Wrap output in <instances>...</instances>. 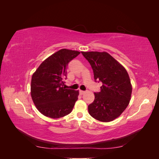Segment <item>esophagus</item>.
<instances>
[{
	"label": "esophagus",
	"instance_id": "esophagus-1",
	"mask_svg": "<svg viewBox=\"0 0 159 159\" xmlns=\"http://www.w3.org/2000/svg\"><path fill=\"white\" fill-rule=\"evenodd\" d=\"M85 93V91H82V90H80V93L81 94V95H83L84 93Z\"/></svg>",
	"mask_w": 159,
	"mask_h": 159
}]
</instances>
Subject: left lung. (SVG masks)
I'll list each match as a JSON object with an SVG mask.
<instances>
[{
    "label": "left lung",
    "mask_w": 159,
    "mask_h": 159,
    "mask_svg": "<svg viewBox=\"0 0 159 159\" xmlns=\"http://www.w3.org/2000/svg\"><path fill=\"white\" fill-rule=\"evenodd\" d=\"M92 68L94 79L102 82L99 92L88 105L89 115L102 122L117 118L127 108L132 93V86L127 70L109 54L103 52H81Z\"/></svg>",
    "instance_id": "8db88e82"
}]
</instances>
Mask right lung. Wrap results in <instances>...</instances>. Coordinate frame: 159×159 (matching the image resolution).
Returning <instances> with one entry per match:
<instances>
[{
  "label": "right lung",
  "mask_w": 159,
  "mask_h": 159,
  "mask_svg": "<svg viewBox=\"0 0 159 159\" xmlns=\"http://www.w3.org/2000/svg\"><path fill=\"white\" fill-rule=\"evenodd\" d=\"M80 54L78 51L61 49L46 59L33 74L31 97L39 111L53 119L71 112L79 91L65 88L67 66Z\"/></svg>",
  "instance_id": "obj_1"
}]
</instances>
